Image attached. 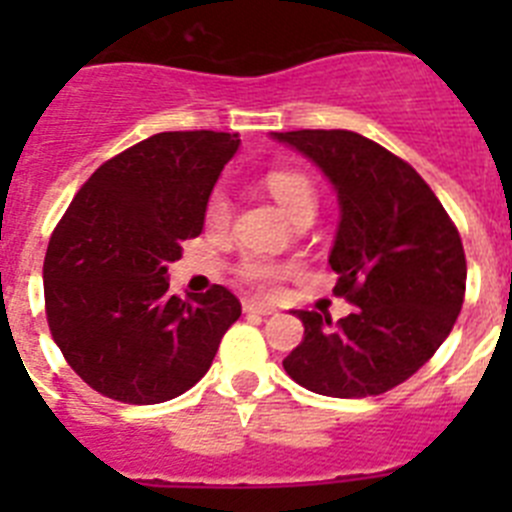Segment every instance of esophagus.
Segmentation results:
<instances>
[{
  "label": "esophagus",
  "instance_id": "obj_1",
  "mask_svg": "<svg viewBox=\"0 0 512 512\" xmlns=\"http://www.w3.org/2000/svg\"><path fill=\"white\" fill-rule=\"evenodd\" d=\"M243 312H251V315H274V312H277V307L269 305V302L246 300L243 302Z\"/></svg>",
  "mask_w": 512,
  "mask_h": 512
}]
</instances>
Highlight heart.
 <instances>
[{"instance_id": "heart-1", "label": "heart", "mask_w": 512, "mask_h": 512, "mask_svg": "<svg viewBox=\"0 0 512 512\" xmlns=\"http://www.w3.org/2000/svg\"><path fill=\"white\" fill-rule=\"evenodd\" d=\"M266 189L271 192V197L279 202L284 212L289 217L297 215L302 210H315V189L312 182L307 179L302 171L297 169H277L266 176ZM230 215H233V205H230V197L225 192H215L207 200L205 217L210 228H225L230 223ZM292 266L279 264V261L264 259V256H246V259L238 264V274L246 284L256 289H274V284L282 277H287Z\"/></svg>"}]
</instances>
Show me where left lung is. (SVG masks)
Masks as SVG:
<instances>
[{"instance_id":"1","label":"left lung","mask_w":512,"mask_h":512,"mask_svg":"<svg viewBox=\"0 0 512 512\" xmlns=\"http://www.w3.org/2000/svg\"><path fill=\"white\" fill-rule=\"evenodd\" d=\"M271 138L310 158L338 194L328 264L336 295L359 310L338 320L295 310L305 338L284 372L325 397H372L413 377L454 328L467 289L459 230L418 171L351 130Z\"/></svg>"}]
</instances>
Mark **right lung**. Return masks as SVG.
<instances>
[{
	"mask_svg": "<svg viewBox=\"0 0 512 512\" xmlns=\"http://www.w3.org/2000/svg\"><path fill=\"white\" fill-rule=\"evenodd\" d=\"M238 133H158L99 166L45 251L48 328L63 359L99 395L156 405L210 369L241 302L215 287L169 295L171 261L205 228L217 176Z\"/></svg>",
	"mask_w": 512,
	"mask_h": 512,
	"instance_id": "add662e5",
	"label": "right lung"
}]
</instances>
